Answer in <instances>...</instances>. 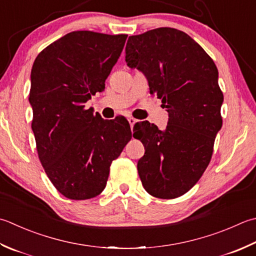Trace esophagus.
<instances>
[{
	"instance_id": "1",
	"label": "esophagus",
	"mask_w": 256,
	"mask_h": 256,
	"mask_svg": "<svg viewBox=\"0 0 256 256\" xmlns=\"http://www.w3.org/2000/svg\"><path fill=\"white\" fill-rule=\"evenodd\" d=\"M128 123H130V125H131V128H133L134 124L136 123V120H135L134 118H128Z\"/></svg>"
}]
</instances>
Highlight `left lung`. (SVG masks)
Here are the masks:
<instances>
[{"label":"left lung","mask_w":256,"mask_h":256,"mask_svg":"<svg viewBox=\"0 0 256 256\" xmlns=\"http://www.w3.org/2000/svg\"><path fill=\"white\" fill-rule=\"evenodd\" d=\"M125 61L145 75L150 93L162 98L168 113L163 131L148 122L134 126L146 145L138 162L140 178L152 196H181L206 170L222 128L218 68L191 36L171 28L130 36Z\"/></svg>","instance_id":"8db88e82"}]
</instances>
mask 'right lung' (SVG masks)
I'll list each match as a JSON object with an SVG mask.
<instances>
[{"label": "right lung", "instance_id": "add662e5", "mask_svg": "<svg viewBox=\"0 0 256 256\" xmlns=\"http://www.w3.org/2000/svg\"><path fill=\"white\" fill-rule=\"evenodd\" d=\"M128 35L74 31L35 58L28 101L38 158L58 191L71 200L98 196L110 165L131 140L125 118L104 120L85 108L103 92Z\"/></svg>", "mask_w": 256, "mask_h": 256}]
</instances>
